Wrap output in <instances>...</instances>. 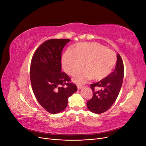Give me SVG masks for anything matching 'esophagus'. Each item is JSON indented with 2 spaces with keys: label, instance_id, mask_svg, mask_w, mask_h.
<instances>
[{
  "label": "esophagus",
  "instance_id": "esophagus-1",
  "mask_svg": "<svg viewBox=\"0 0 146 146\" xmlns=\"http://www.w3.org/2000/svg\"><path fill=\"white\" fill-rule=\"evenodd\" d=\"M83 86L82 85H77V89L79 90H81L82 88H83Z\"/></svg>",
  "mask_w": 146,
  "mask_h": 146
}]
</instances>
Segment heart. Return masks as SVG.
<instances>
[{
	"mask_svg": "<svg viewBox=\"0 0 146 146\" xmlns=\"http://www.w3.org/2000/svg\"><path fill=\"white\" fill-rule=\"evenodd\" d=\"M116 61L115 53L97 42L77 43L74 48L66 50L61 60L64 70L71 76L80 70L84 64L86 69L74 77V81L79 83L92 78L97 81L103 80L112 72Z\"/></svg>",
	"mask_w": 146,
	"mask_h": 146,
	"instance_id": "1",
	"label": "heart"
}]
</instances>
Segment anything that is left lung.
<instances>
[{
  "instance_id": "obj_1",
  "label": "left lung",
  "mask_w": 146,
  "mask_h": 146,
  "mask_svg": "<svg viewBox=\"0 0 146 146\" xmlns=\"http://www.w3.org/2000/svg\"><path fill=\"white\" fill-rule=\"evenodd\" d=\"M123 74L122 60L121 56L117 54V63L114 71L103 80L91 85L93 96L86 104L90 111L96 114L102 113L111 107L120 92ZM96 87L99 90H96Z\"/></svg>"
}]
</instances>
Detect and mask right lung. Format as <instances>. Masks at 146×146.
<instances>
[{"label":"right lung","instance_id":"add662e5","mask_svg":"<svg viewBox=\"0 0 146 146\" xmlns=\"http://www.w3.org/2000/svg\"><path fill=\"white\" fill-rule=\"evenodd\" d=\"M69 39H52L43 42L33 55L30 80L36 98L51 114L66 108L68 99L77 91L67 74L61 72V52Z\"/></svg>","mask_w":146,"mask_h":146}]
</instances>
